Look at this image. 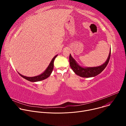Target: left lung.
Segmentation results:
<instances>
[{
    "instance_id": "obj_1",
    "label": "left lung",
    "mask_w": 126,
    "mask_h": 126,
    "mask_svg": "<svg viewBox=\"0 0 126 126\" xmlns=\"http://www.w3.org/2000/svg\"><path fill=\"white\" fill-rule=\"evenodd\" d=\"M111 56V51L109 55L106 62L100 66L91 68H83L79 66L75 60L72 57L71 54L69 56V62L71 68L73 71L78 76L82 77L89 78L92 77H95L105 69L109 63L110 58Z\"/></svg>"
}]
</instances>
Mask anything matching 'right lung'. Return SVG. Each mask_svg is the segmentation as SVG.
I'll list each match as a JSON object with an SVG mask.
<instances>
[{
    "mask_svg": "<svg viewBox=\"0 0 126 126\" xmlns=\"http://www.w3.org/2000/svg\"><path fill=\"white\" fill-rule=\"evenodd\" d=\"M57 56V55H56L52 59V60H51V61L49 65L48 66V68H47V69L45 71L44 73H43L42 74H41L40 75L35 76V77H26V76H23L19 73V74L23 78H24V79H26L27 80L30 81V82H37V81H39L44 80V79L47 78L48 77H49L50 75H51L52 72V70L53 69V67H54V61L55 58Z\"/></svg>",
    "mask_w": 126,
    "mask_h": 126,
    "instance_id": "1",
    "label": "right lung"
}]
</instances>
